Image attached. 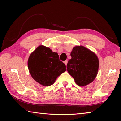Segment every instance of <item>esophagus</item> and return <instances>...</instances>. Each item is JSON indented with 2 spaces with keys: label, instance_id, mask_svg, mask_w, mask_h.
Returning a JSON list of instances; mask_svg holds the SVG:
<instances>
[{
  "label": "esophagus",
  "instance_id": "34e87169",
  "mask_svg": "<svg viewBox=\"0 0 121 121\" xmlns=\"http://www.w3.org/2000/svg\"><path fill=\"white\" fill-rule=\"evenodd\" d=\"M67 63H68V60H66L64 61V63H65V65H67Z\"/></svg>",
  "mask_w": 121,
  "mask_h": 121
}]
</instances>
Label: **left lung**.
Instances as JSON below:
<instances>
[{"label": "left lung", "mask_w": 121, "mask_h": 121, "mask_svg": "<svg viewBox=\"0 0 121 121\" xmlns=\"http://www.w3.org/2000/svg\"><path fill=\"white\" fill-rule=\"evenodd\" d=\"M67 69L80 86L91 83L97 76L99 62L95 53L83 46H76L70 53Z\"/></svg>", "instance_id": "obj_1"}]
</instances>
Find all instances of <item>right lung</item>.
Wrapping results in <instances>:
<instances>
[{
    "label": "right lung",
    "instance_id": "obj_1",
    "mask_svg": "<svg viewBox=\"0 0 121 121\" xmlns=\"http://www.w3.org/2000/svg\"><path fill=\"white\" fill-rule=\"evenodd\" d=\"M28 66L32 77L45 86L52 85L66 70V66L60 60L58 53L43 45L39 46L30 55Z\"/></svg>",
    "mask_w": 121,
    "mask_h": 121
}]
</instances>
